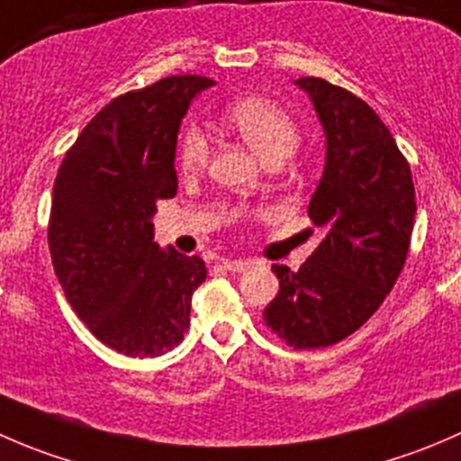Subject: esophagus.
Masks as SVG:
<instances>
[{
  "label": "esophagus",
  "mask_w": 461,
  "mask_h": 461,
  "mask_svg": "<svg viewBox=\"0 0 461 461\" xmlns=\"http://www.w3.org/2000/svg\"><path fill=\"white\" fill-rule=\"evenodd\" d=\"M222 267L230 269V272H245L249 267V260H231L225 258L222 260Z\"/></svg>",
  "instance_id": "esophagus-1"
}]
</instances>
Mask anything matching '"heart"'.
<instances>
[{"instance_id": "b5f03b06", "label": "heart", "mask_w": 461, "mask_h": 461, "mask_svg": "<svg viewBox=\"0 0 461 461\" xmlns=\"http://www.w3.org/2000/svg\"><path fill=\"white\" fill-rule=\"evenodd\" d=\"M227 127L239 133L248 147L265 162L281 165L299 147L301 133L294 118L276 102L260 95L239 97L227 104ZM209 140L196 127H187L178 140V167L185 174H196L207 165Z\"/></svg>"}]
</instances>
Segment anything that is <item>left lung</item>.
<instances>
[{"mask_svg":"<svg viewBox=\"0 0 461 461\" xmlns=\"http://www.w3.org/2000/svg\"><path fill=\"white\" fill-rule=\"evenodd\" d=\"M296 86L325 131V167L308 216L323 239L299 272L272 265L278 294L265 325L296 350L343 341L384 303L411 248L415 185L388 127L355 93L321 77Z\"/></svg>","mask_w":461,"mask_h":461,"instance_id":"1","label":"left lung"}]
</instances>
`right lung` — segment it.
<instances>
[{"label": "right lung", "instance_id": "1", "mask_svg": "<svg viewBox=\"0 0 461 461\" xmlns=\"http://www.w3.org/2000/svg\"><path fill=\"white\" fill-rule=\"evenodd\" d=\"M213 85L171 76L111 100L67 151L53 185L49 249L68 303L127 357L183 341L204 260L153 240L158 203L178 192L176 140L194 97Z\"/></svg>", "mask_w": 461, "mask_h": 461}]
</instances>
